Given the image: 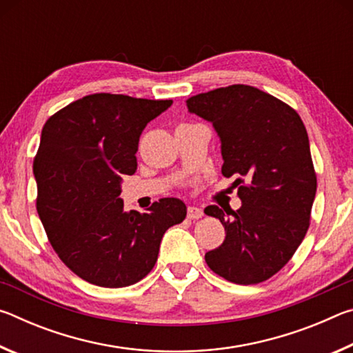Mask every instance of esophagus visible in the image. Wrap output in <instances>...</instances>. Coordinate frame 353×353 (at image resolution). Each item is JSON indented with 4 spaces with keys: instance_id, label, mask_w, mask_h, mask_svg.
Wrapping results in <instances>:
<instances>
[{
    "instance_id": "34e87169",
    "label": "esophagus",
    "mask_w": 353,
    "mask_h": 353,
    "mask_svg": "<svg viewBox=\"0 0 353 353\" xmlns=\"http://www.w3.org/2000/svg\"><path fill=\"white\" fill-rule=\"evenodd\" d=\"M187 216L190 219H199V218L204 216V212H202L199 207H188L187 208Z\"/></svg>"
}]
</instances>
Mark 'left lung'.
<instances>
[{"instance_id": "obj_1", "label": "left lung", "mask_w": 353, "mask_h": 353, "mask_svg": "<svg viewBox=\"0 0 353 353\" xmlns=\"http://www.w3.org/2000/svg\"><path fill=\"white\" fill-rule=\"evenodd\" d=\"M187 107L212 123L221 172L236 177L241 199L235 212L204 210L225 229L223 244L205 254L207 265L229 282L260 283L290 261L308 230L316 174L305 126L290 105L243 83L196 94Z\"/></svg>"}]
</instances>
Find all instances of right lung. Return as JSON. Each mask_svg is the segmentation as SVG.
Listing matches in <instances>:
<instances>
[{
	"instance_id": "add662e5",
	"label": "right lung",
	"mask_w": 353,
	"mask_h": 353,
	"mask_svg": "<svg viewBox=\"0 0 353 353\" xmlns=\"http://www.w3.org/2000/svg\"><path fill=\"white\" fill-rule=\"evenodd\" d=\"M172 101L97 93L63 107L41 129L34 176L37 212L65 265L88 283L123 288L148 276L160 241L182 223L177 198L124 212L123 176L137 171L139 140Z\"/></svg>"
}]
</instances>
